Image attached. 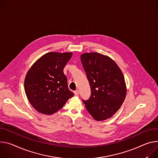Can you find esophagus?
Wrapping results in <instances>:
<instances>
[{"label":"esophagus","mask_w":158,"mask_h":158,"mask_svg":"<svg viewBox=\"0 0 158 158\" xmlns=\"http://www.w3.org/2000/svg\"><path fill=\"white\" fill-rule=\"evenodd\" d=\"M74 94H75V96H78V94H79V91L77 90H75V92H74Z\"/></svg>","instance_id":"34e87169"}]
</instances>
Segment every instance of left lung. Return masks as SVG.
<instances>
[{
    "label": "left lung",
    "instance_id": "1",
    "mask_svg": "<svg viewBox=\"0 0 158 158\" xmlns=\"http://www.w3.org/2000/svg\"><path fill=\"white\" fill-rule=\"evenodd\" d=\"M80 58L91 89L90 98L83 100L86 110L96 120L110 118L126 96L122 71L110 58L98 52L83 53Z\"/></svg>",
    "mask_w": 158,
    "mask_h": 158
}]
</instances>
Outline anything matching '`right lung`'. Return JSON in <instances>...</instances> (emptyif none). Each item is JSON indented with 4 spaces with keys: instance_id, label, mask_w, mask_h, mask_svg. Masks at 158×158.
<instances>
[{
    "instance_id": "obj_1",
    "label": "right lung",
    "mask_w": 158,
    "mask_h": 158,
    "mask_svg": "<svg viewBox=\"0 0 158 158\" xmlns=\"http://www.w3.org/2000/svg\"><path fill=\"white\" fill-rule=\"evenodd\" d=\"M72 56V52H48L35 62L27 73L25 92L38 112L46 115L54 114L74 95L68 89L63 73Z\"/></svg>"
}]
</instances>
